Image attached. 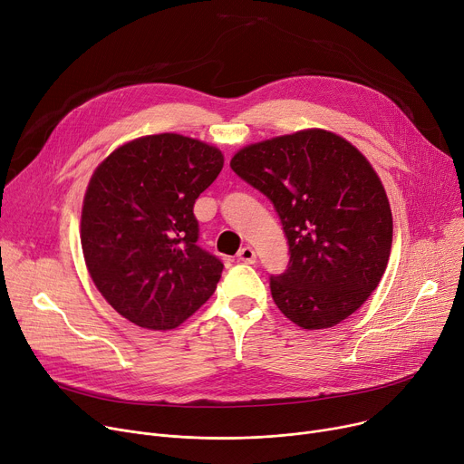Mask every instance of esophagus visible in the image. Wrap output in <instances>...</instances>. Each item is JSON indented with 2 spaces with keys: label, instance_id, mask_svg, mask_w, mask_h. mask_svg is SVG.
Instances as JSON below:
<instances>
[{
  "label": "esophagus",
  "instance_id": "esophagus-1",
  "mask_svg": "<svg viewBox=\"0 0 464 464\" xmlns=\"http://www.w3.org/2000/svg\"><path fill=\"white\" fill-rule=\"evenodd\" d=\"M237 260H239V262H245V264H253V262L256 260V253H255L253 247H243V249H239V253H237Z\"/></svg>",
  "mask_w": 464,
  "mask_h": 464
}]
</instances>
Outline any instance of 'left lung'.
I'll return each instance as SVG.
<instances>
[{"instance_id":"obj_1","label":"left lung","mask_w":464,"mask_h":464,"mask_svg":"<svg viewBox=\"0 0 464 464\" xmlns=\"http://www.w3.org/2000/svg\"><path fill=\"white\" fill-rule=\"evenodd\" d=\"M232 170L274 204L290 260L269 277L279 311L324 330L358 311L382 279L393 219L382 181L341 136L307 129L239 150Z\"/></svg>"}]
</instances>
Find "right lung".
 <instances>
[{
  "label": "right lung",
  "mask_w": 464,
  "mask_h": 464,
  "mask_svg": "<svg viewBox=\"0 0 464 464\" xmlns=\"http://www.w3.org/2000/svg\"><path fill=\"white\" fill-rule=\"evenodd\" d=\"M223 162L213 146L162 132L123 144L93 172L82 251L95 286L129 322L174 330L215 292L223 262L197 243L193 208Z\"/></svg>",
  "instance_id": "right-lung-1"
}]
</instances>
